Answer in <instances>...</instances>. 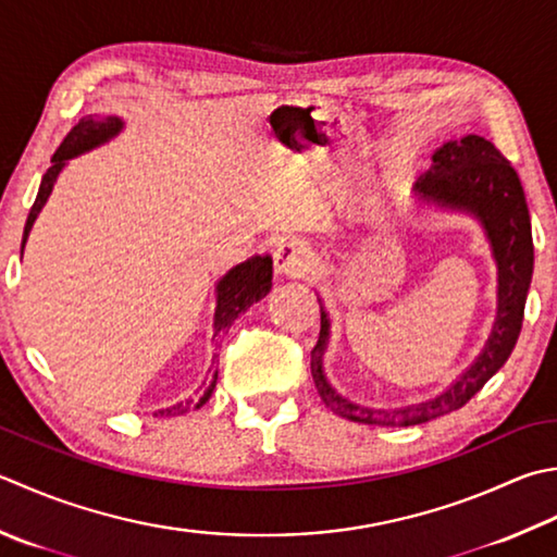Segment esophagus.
I'll return each mask as SVG.
<instances>
[{"instance_id":"1","label":"esophagus","mask_w":557,"mask_h":557,"mask_svg":"<svg viewBox=\"0 0 557 557\" xmlns=\"http://www.w3.org/2000/svg\"><path fill=\"white\" fill-rule=\"evenodd\" d=\"M272 263H275L280 275L301 277L313 265V248L301 238H287V242L277 244L275 253H272Z\"/></svg>"}]
</instances>
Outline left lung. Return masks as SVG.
<instances>
[{
	"mask_svg": "<svg viewBox=\"0 0 557 557\" xmlns=\"http://www.w3.org/2000/svg\"><path fill=\"white\" fill-rule=\"evenodd\" d=\"M432 171L418 181L416 190L424 200L473 212L487 228L499 268V307L495 331L490 335L483 355L475 359V364L440 398L400 410H372L359 408L355 403L337 396L323 376L321 357L325 341H329V315L321 307V333L319 343L311 350V376L325 406L335 416L352 422L408 428V424L428 422L463 408L487 384V379L507 362L521 333L527 292L533 272V238L524 188H521L517 171L511 169L503 151L481 135H466L449 141L432 157Z\"/></svg>",
	"mask_w": 557,
	"mask_h": 557,
	"instance_id": "1",
	"label": "left lung"
}]
</instances>
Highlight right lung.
Here are the masks:
<instances>
[{"mask_svg": "<svg viewBox=\"0 0 557 557\" xmlns=\"http://www.w3.org/2000/svg\"><path fill=\"white\" fill-rule=\"evenodd\" d=\"M120 127H123L120 117L86 115L70 129L67 137H64L62 145L58 147V151L52 154V166L46 171V176H42V181H40L36 202H33L26 226H24V244H26L33 222H36V216L40 212V207L46 205L48 195L52 193V185H54V181H58V173L62 171L64 161L76 157V154H82V151H86V149H94L98 145H103L106 139H111L113 135L120 133ZM270 277H272V260L260 258V256L246 260V263L236 265L234 270H228V275H224L220 285H216L214 335L224 331V329H228V325H232L238 319V315H242L250 307V304L265 297V294L270 292V285H272ZM212 364H214V357H212ZM214 386H216V372H214L212 381H205V384L200 386L202 391H200L198 400L190 398L185 403H176V406L163 408V410L154 412V416H161V418L185 416V412L205 406V403L210 400Z\"/></svg>", "mask_w": 557, "mask_h": 557, "instance_id": "obj_1", "label": "right lung"}]
</instances>
